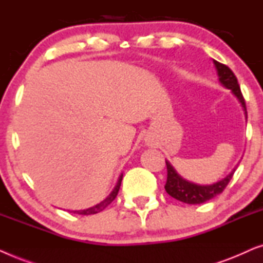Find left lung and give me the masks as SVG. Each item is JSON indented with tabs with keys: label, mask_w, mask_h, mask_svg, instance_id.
<instances>
[{
	"label": "left lung",
	"mask_w": 263,
	"mask_h": 263,
	"mask_svg": "<svg viewBox=\"0 0 263 263\" xmlns=\"http://www.w3.org/2000/svg\"><path fill=\"white\" fill-rule=\"evenodd\" d=\"M213 63L217 69L219 81L224 87L231 89V92L235 95V97L238 99V102L242 105L244 114L247 117V107L246 102L240 92V87L237 81L236 75L232 73V70L230 69L225 64L219 63L218 61L213 60ZM166 167H167V179L166 184H165V190L168 195L174 197V199L182 201V202L188 203V204H200L206 202V201L213 199L219 194L224 192L226 185L229 184L230 179L232 178L233 174H235L236 167L231 171V174L226 176L225 178H222L221 181H219L214 184L211 185H200L195 184V183L186 181L182 177L181 175H178V172L175 170V167L170 164V161L166 160Z\"/></svg>",
	"instance_id": "8db88e82"
}]
</instances>
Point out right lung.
Here are the masks:
<instances>
[{
  "mask_svg": "<svg viewBox=\"0 0 263 263\" xmlns=\"http://www.w3.org/2000/svg\"><path fill=\"white\" fill-rule=\"evenodd\" d=\"M122 178H123V175L120 176V178H118L117 181V184L115 185V188L109 196L106 197L105 200H103L102 202L96 204V206L93 207H89L87 210H81V211H69V212H73V213H77V214H81V215H89V214H96V213H99V212H102L103 210H105V208L109 206V204L115 200V197L117 196L118 194V190H120V186H121V182H122Z\"/></svg>",
  "mask_w": 263,
  "mask_h": 263,
  "instance_id": "right-lung-1",
  "label": "right lung"
}]
</instances>
